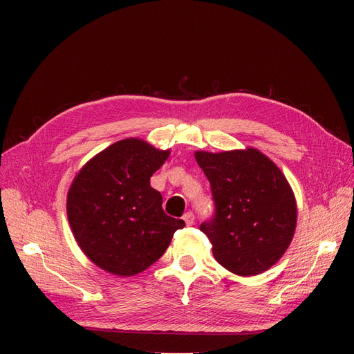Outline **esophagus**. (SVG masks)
I'll use <instances>...</instances> for the list:
<instances>
[{"label":"esophagus","instance_id":"esophagus-1","mask_svg":"<svg viewBox=\"0 0 354 354\" xmlns=\"http://www.w3.org/2000/svg\"><path fill=\"white\" fill-rule=\"evenodd\" d=\"M183 220H185V223L187 224V226H192V224L195 223V216L192 212H186L185 216H183Z\"/></svg>","mask_w":354,"mask_h":354}]
</instances>
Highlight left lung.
I'll use <instances>...</instances> for the list:
<instances>
[{
    "label": "left lung",
    "instance_id": "left-lung-1",
    "mask_svg": "<svg viewBox=\"0 0 354 354\" xmlns=\"http://www.w3.org/2000/svg\"><path fill=\"white\" fill-rule=\"evenodd\" d=\"M211 185L216 216L201 224L224 269L255 276L281 260L297 227V201L286 177L259 149L196 151Z\"/></svg>",
    "mask_w": 354,
    "mask_h": 354
}]
</instances>
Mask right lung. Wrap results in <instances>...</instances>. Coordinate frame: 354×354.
I'll return each mask as SVG.
<instances>
[{
    "mask_svg": "<svg viewBox=\"0 0 354 354\" xmlns=\"http://www.w3.org/2000/svg\"><path fill=\"white\" fill-rule=\"evenodd\" d=\"M142 138H124L75 176L66 212L81 251L102 270L134 276L159 260L183 220L167 216L151 177L168 159Z\"/></svg>",
    "mask_w": 354,
    "mask_h": 354,
    "instance_id": "1",
    "label": "right lung"
}]
</instances>
